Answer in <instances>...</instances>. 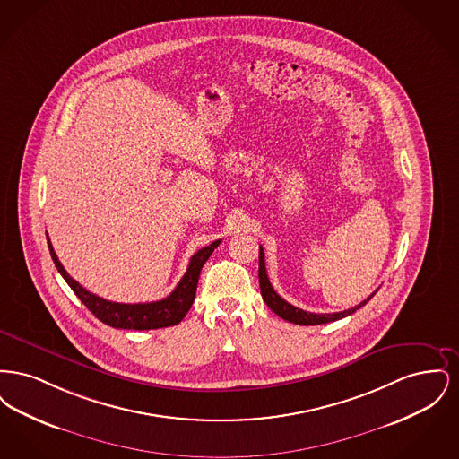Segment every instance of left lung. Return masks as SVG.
<instances>
[{"label": "left lung", "mask_w": 459, "mask_h": 459, "mask_svg": "<svg viewBox=\"0 0 459 459\" xmlns=\"http://www.w3.org/2000/svg\"><path fill=\"white\" fill-rule=\"evenodd\" d=\"M258 277H260V289H262L263 301L266 303V306L275 313L279 315L281 318H284L290 324H296V325H320V324H328V322H335V320H341L344 316H350L356 309L363 307L370 301L371 298L375 296V292L368 296L365 301H361L359 305L350 307V309H344V311H339V313H327V315H318V313H309L305 309H299L296 306L289 305L285 299H282L270 284L268 281V275H266V268H264V253H263V247L260 246V270H258Z\"/></svg>", "instance_id": "left-lung-1"}]
</instances>
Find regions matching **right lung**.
<instances>
[{
	"instance_id": "obj_1",
	"label": "right lung",
	"mask_w": 459,
	"mask_h": 459,
	"mask_svg": "<svg viewBox=\"0 0 459 459\" xmlns=\"http://www.w3.org/2000/svg\"><path fill=\"white\" fill-rule=\"evenodd\" d=\"M48 239V247L49 255L55 262V266L65 279L66 284L75 292V296L86 305L89 311L113 328H126V330H153V328L172 327L182 322L186 313L191 309L196 298L197 279L201 273L203 264L210 258V255L217 249L220 240L212 242L210 246L199 249L196 255L191 258L189 266L177 284L172 294L167 296L161 301H153V303H137V305H126V303H113L108 299H103L88 289H84L77 281H74L66 273L64 264L58 260L51 240Z\"/></svg>"
}]
</instances>
